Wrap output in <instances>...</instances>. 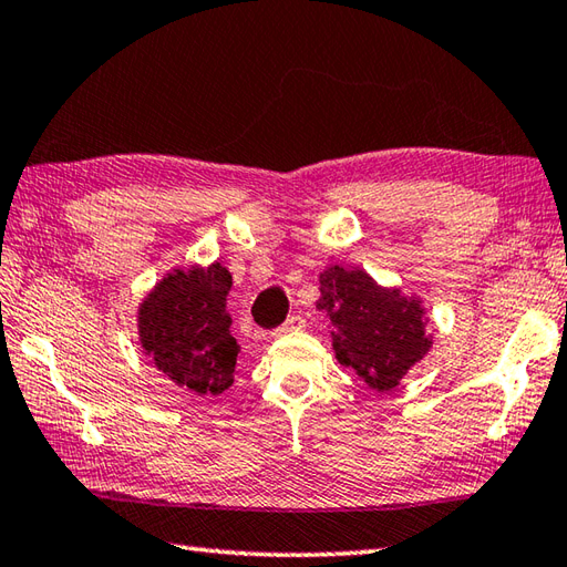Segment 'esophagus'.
I'll list each match as a JSON object with an SVG mask.
<instances>
[{
	"label": "esophagus",
	"instance_id": "esophagus-1",
	"mask_svg": "<svg viewBox=\"0 0 567 567\" xmlns=\"http://www.w3.org/2000/svg\"><path fill=\"white\" fill-rule=\"evenodd\" d=\"M303 327H306V320H303V318H300V316H291V318H288V320L279 327V330L274 332V337H281V334H286V332L303 330Z\"/></svg>",
	"mask_w": 567,
	"mask_h": 567
}]
</instances>
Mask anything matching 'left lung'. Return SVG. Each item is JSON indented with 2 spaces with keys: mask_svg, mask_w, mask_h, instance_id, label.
<instances>
[{
  "mask_svg": "<svg viewBox=\"0 0 567 567\" xmlns=\"http://www.w3.org/2000/svg\"><path fill=\"white\" fill-rule=\"evenodd\" d=\"M318 308L332 322V349L369 388L388 393L432 349L422 298L375 284L363 269L327 267Z\"/></svg>",
  "mask_w": 567,
  "mask_h": 567,
  "instance_id": "8db88e82",
  "label": "left lung"
}]
</instances>
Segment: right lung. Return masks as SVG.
I'll return each mask as SVG.
<instances>
[{"label": "right lung", "instance_id": "obj_1", "mask_svg": "<svg viewBox=\"0 0 567 567\" xmlns=\"http://www.w3.org/2000/svg\"><path fill=\"white\" fill-rule=\"evenodd\" d=\"M233 286L220 261L174 269L137 308L145 354L169 381L198 395H220L235 381L237 347L225 310Z\"/></svg>", "mask_w": 567, "mask_h": 567}]
</instances>
